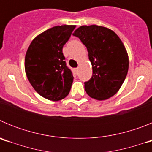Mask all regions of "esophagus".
<instances>
[{
  "label": "esophagus",
  "mask_w": 152,
  "mask_h": 152,
  "mask_svg": "<svg viewBox=\"0 0 152 152\" xmlns=\"http://www.w3.org/2000/svg\"><path fill=\"white\" fill-rule=\"evenodd\" d=\"M75 72H76V73H77V72H78V70H79V68H75Z\"/></svg>",
  "instance_id": "obj_1"
}]
</instances>
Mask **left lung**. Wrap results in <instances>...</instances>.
Instances as JSON below:
<instances>
[{
    "label": "left lung",
    "instance_id": "obj_1",
    "mask_svg": "<svg viewBox=\"0 0 152 152\" xmlns=\"http://www.w3.org/2000/svg\"><path fill=\"white\" fill-rule=\"evenodd\" d=\"M87 47L93 75L84 83L91 97L104 100L115 95L129 70V56L123 42L113 31L97 25L81 26L73 33Z\"/></svg>",
    "mask_w": 152,
    "mask_h": 152
}]
</instances>
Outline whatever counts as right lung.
Returning a JSON list of instances; mask_svg holds the SVG:
<instances>
[{
    "instance_id": "obj_1",
    "label": "right lung",
    "mask_w": 152,
    "mask_h": 152,
    "mask_svg": "<svg viewBox=\"0 0 152 152\" xmlns=\"http://www.w3.org/2000/svg\"><path fill=\"white\" fill-rule=\"evenodd\" d=\"M75 26L62 25L47 29L34 38L26 51V77L35 91L47 100H62L72 88L74 77L66 66L62 49Z\"/></svg>"
}]
</instances>
